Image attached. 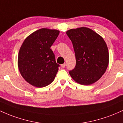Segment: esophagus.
Instances as JSON below:
<instances>
[{
	"instance_id": "obj_1",
	"label": "esophagus",
	"mask_w": 123,
	"mask_h": 123,
	"mask_svg": "<svg viewBox=\"0 0 123 123\" xmlns=\"http://www.w3.org/2000/svg\"><path fill=\"white\" fill-rule=\"evenodd\" d=\"M61 66H62V68H65V67H66V63H64V64H62Z\"/></svg>"
}]
</instances>
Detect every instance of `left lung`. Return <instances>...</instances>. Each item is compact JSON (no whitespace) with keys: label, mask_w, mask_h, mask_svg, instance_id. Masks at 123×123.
Here are the masks:
<instances>
[{"label":"left lung","mask_w":123,"mask_h":123,"mask_svg":"<svg viewBox=\"0 0 123 123\" xmlns=\"http://www.w3.org/2000/svg\"><path fill=\"white\" fill-rule=\"evenodd\" d=\"M66 34L72 42L76 65L69 74L75 82L88 85L97 81L105 73L109 56L102 37L93 30L81 27Z\"/></svg>","instance_id":"8db88e82"}]
</instances>
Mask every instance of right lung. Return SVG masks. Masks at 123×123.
Wrapping results in <instances>:
<instances>
[{"mask_svg":"<svg viewBox=\"0 0 123 123\" xmlns=\"http://www.w3.org/2000/svg\"><path fill=\"white\" fill-rule=\"evenodd\" d=\"M60 31L41 28L24 40L19 50L18 66L27 82L38 88L52 83L57 74L59 64L50 47Z\"/></svg>","mask_w":123,"mask_h":123,"instance_id":"obj_1","label":"right lung"}]
</instances>
